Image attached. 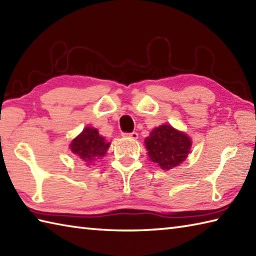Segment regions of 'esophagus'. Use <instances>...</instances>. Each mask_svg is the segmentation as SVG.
<instances>
[{"label":"esophagus","instance_id":"obj_1","mask_svg":"<svg viewBox=\"0 0 256 256\" xmlns=\"http://www.w3.org/2000/svg\"><path fill=\"white\" fill-rule=\"evenodd\" d=\"M123 136L125 138H130L133 140H136L138 138V134L136 132H132V133H123Z\"/></svg>","mask_w":256,"mask_h":256}]
</instances>
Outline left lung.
<instances>
[{"label": "left lung", "mask_w": 256, "mask_h": 256, "mask_svg": "<svg viewBox=\"0 0 256 256\" xmlns=\"http://www.w3.org/2000/svg\"><path fill=\"white\" fill-rule=\"evenodd\" d=\"M144 142L148 158L162 170H170L183 163L192 146L188 134L168 124L155 128Z\"/></svg>", "instance_id": "1"}]
</instances>
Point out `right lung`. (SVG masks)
<instances>
[{
  "label": "right lung",
  "mask_w": 256,
  "mask_h": 256,
  "mask_svg": "<svg viewBox=\"0 0 256 256\" xmlns=\"http://www.w3.org/2000/svg\"><path fill=\"white\" fill-rule=\"evenodd\" d=\"M108 146L110 143L105 141L104 136H101L98 130L91 126L85 128L70 144V148L76 158L88 163H92L95 158H103Z\"/></svg>",
  "instance_id": "1"
}]
</instances>
